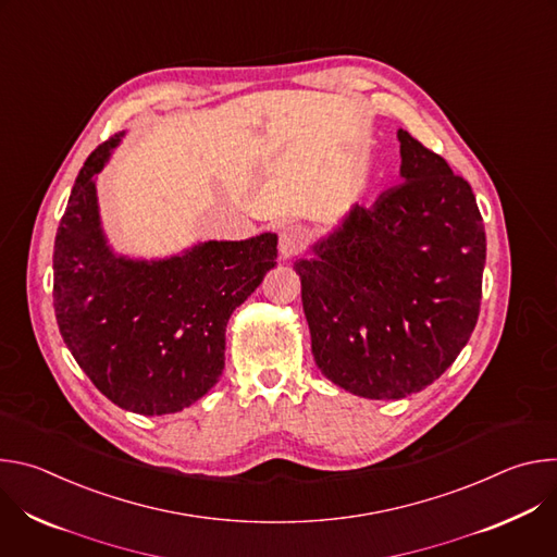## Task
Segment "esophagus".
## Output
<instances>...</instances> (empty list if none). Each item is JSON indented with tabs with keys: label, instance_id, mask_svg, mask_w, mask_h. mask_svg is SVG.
Returning a JSON list of instances; mask_svg holds the SVG:
<instances>
[{
	"label": "esophagus",
	"instance_id": "obj_1",
	"mask_svg": "<svg viewBox=\"0 0 557 557\" xmlns=\"http://www.w3.org/2000/svg\"><path fill=\"white\" fill-rule=\"evenodd\" d=\"M306 240H308V235H306L304 226H299V224L284 226L280 231V253H282V258L290 260L297 253H301L304 247H306Z\"/></svg>",
	"mask_w": 557,
	"mask_h": 557
}]
</instances>
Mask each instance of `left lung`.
Masks as SVG:
<instances>
[{
    "label": "left lung",
    "instance_id": "1",
    "mask_svg": "<svg viewBox=\"0 0 557 557\" xmlns=\"http://www.w3.org/2000/svg\"><path fill=\"white\" fill-rule=\"evenodd\" d=\"M401 185L297 260L317 368L363 399H404L434 383L481 312L487 240L469 183L406 129Z\"/></svg>",
    "mask_w": 557,
    "mask_h": 557
}]
</instances>
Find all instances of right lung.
Here are the masks:
<instances>
[{
  "instance_id": "right-lung-1",
  "label": "right lung",
  "mask_w": 557,
  "mask_h": 557,
  "mask_svg": "<svg viewBox=\"0 0 557 557\" xmlns=\"http://www.w3.org/2000/svg\"><path fill=\"white\" fill-rule=\"evenodd\" d=\"M121 136L99 145L74 181L54 237V314L101 394L123 410L161 417L218 383L228 317L277 264V235L209 240L163 260L116 256L101 226L97 174Z\"/></svg>"
}]
</instances>
